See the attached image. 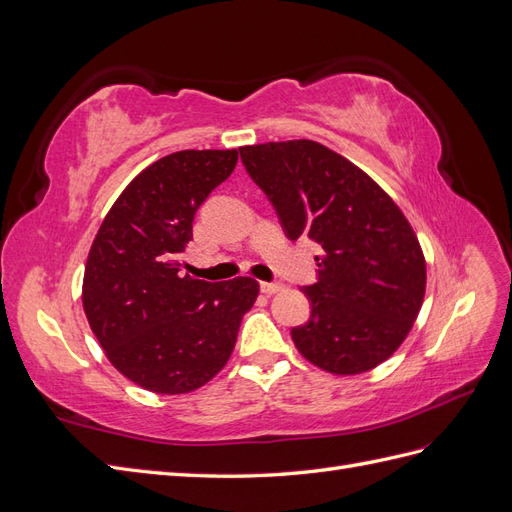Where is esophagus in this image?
<instances>
[{
  "instance_id": "1",
  "label": "esophagus",
  "mask_w": 512,
  "mask_h": 512,
  "mask_svg": "<svg viewBox=\"0 0 512 512\" xmlns=\"http://www.w3.org/2000/svg\"><path fill=\"white\" fill-rule=\"evenodd\" d=\"M282 288H284V284H280V282H260V290L265 294H275V292H280Z\"/></svg>"
}]
</instances>
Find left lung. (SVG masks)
<instances>
[{"label":"left lung","instance_id":"left-lung-1","mask_svg":"<svg viewBox=\"0 0 512 512\" xmlns=\"http://www.w3.org/2000/svg\"><path fill=\"white\" fill-rule=\"evenodd\" d=\"M290 241L322 247L312 316L290 331L309 363L337 376L374 369L401 346L425 297V256L410 222L359 166L316 141L239 147Z\"/></svg>","mask_w":512,"mask_h":512}]
</instances>
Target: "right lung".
<instances>
[{"mask_svg":"<svg viewBox=\"0 0 512 512\" xmlns=\"http://www.w3.org/2000/svg\"><path fill=\"white\" fill-rule=\"evenodd\" d=\"M237 149L175 151L138 173L91 243L83 309L108 361L160 395L200 389L228 363L258 282L194 280L181 260L205 198L230 177Z\"/></svg>","mask_w":512,"mask_h":512,"instance_id":"obj_1","label":"right lung"}]
</instances>
